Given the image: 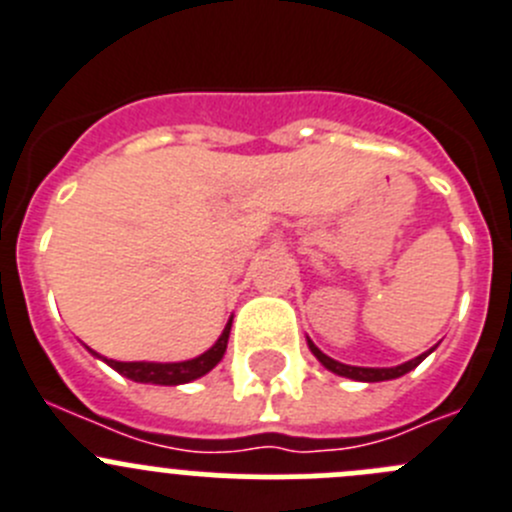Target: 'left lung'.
<instances>
[{"label": "left lung", "mask_w": 512, "mask_h": 512, "mask_svg": "<svg viewBox=\"0 0 512 512\" xmlns=\"http://www.w3.org/2000/svg\"><path fill=\"white\" fill-rule=\"evenodd\" d=\"M306 344H309L311 354H314V357L319 359V362L324 364V367L329 369V372L339 374V377L357 379V382H387V379H397V377H402V374L412 372V369H415L417 364H420L422 359L427 357V354L435 352V347H432L430 352L420 354V357L410 359V362H405V364H397V367H352V364H342V362H337V359L326 357V354L321 352V349L316 347V344L311 342L309 337H306Z\"/></svg>", "instance_id": "obj_1"}]
</instances>
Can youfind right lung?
I'll return each mask as SVG.
<instances>
[{"instance_id":"obj_1","label":"right lung","mask_w":512,"mask_h":512,"mask_svg":"<svg viewBox=\"0 0 512 512\" xmlns=\"http://www.w3.org/2000/svg\"><path fill=\"white\" fill-rule=\"evenodd\" d=\"M231 324H233V316L228 319L226 329H223L221 337L216 339V344H213L208 352L198 354V357H193V359H186V362H115V359L100 357V354L92 352V349L90 352L95 354L97 359H102L105 364H110V367H113L118 374L133 379V382L165 384V387H175V384H188V382H193V379L203 377V374H208L218 362H221L223 354H226V347H228Z\"/></svg>"}]
</instances>
